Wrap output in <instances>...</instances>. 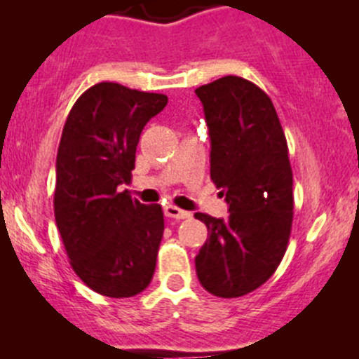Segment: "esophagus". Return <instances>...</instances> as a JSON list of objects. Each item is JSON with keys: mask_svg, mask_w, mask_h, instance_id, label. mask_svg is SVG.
<instances>
[{"mask_svg": "<svg viewBox=\"0 0 359 359\" xmlns=\"http://www.w3.org/2000/svg\"><path fill=\"white\" fill-rule=\"evenodd\" d=\"M165 215L170 217V219L182 220V219H189L191 213L186 212V210L177 208V206H173V205H168V206H165Z\"/></svg>", "mask_w": 359, "mask_h": 359, "instance_id": "34e87169", "label": "esophagus"}]
</instances>
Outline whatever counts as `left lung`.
I'll return each mask as SVG.
<instances>
[{"instance_id":"8db88e82","label":"left lung","mask_w":359,"mask_h":359,"mask_svg":"<svg viewBox=\"0 0 359 359\" xmlns=\"http://www.w3.org/2000/svg\"><path fill=\"white\" fill-rule=\"evenodd\" d=\"M210 135V177L229 205L226 220L194 213L208 238L198 280L222 299L247 295L280 266L293 220V175L280 118L266 92L240 76L196 88Z\"/></svg>"}]
</instances>
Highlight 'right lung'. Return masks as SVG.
<instances>
[{
  "label": "right lung",
  "instance_id": "add662e5",
  "mask_svg": "<svg viewBox=\"0 0 359 359\" xmlns=\"http://www.w3.org/2000/svg\"><path fill=\"white\" fill-rule=\"evenodd\" d=\"M168 97L97 83L69 112L59 153L53 210L69 262L100 295L133 297L146 290L156 267L165 220L159 205L132 200L140 133Z\"/></svg>",
  "mask_w": 359,
  "mask_h": 359
}]
</instances>
